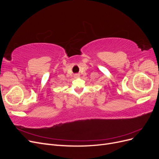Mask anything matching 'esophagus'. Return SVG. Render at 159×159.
<instances>
[{
	"instance_id": "esophagus-1",
	"label": "esophagus",
	"mask_w": 159,
	"mask_h": 159,
	"mask_svg": "<svg viewBox=\"0 0 159 159\" xmlns=\"http://www.w3.org/2000/svg\"><path fill=\"white\" fill-rule=\"evenodd\" d=\"M78 76H79V74H75V77H78Z\"/></svg>"
}]
</instances>
